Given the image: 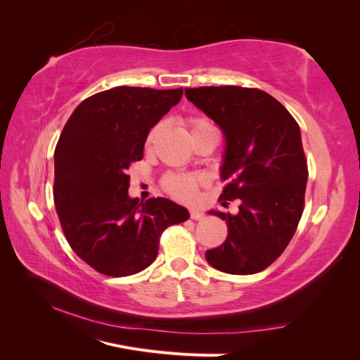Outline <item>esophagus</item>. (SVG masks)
<instances>
[{
    "label": "esophagus",
    "instance_id": "34e87169",
    "mask_svg": "<svg viewBox=\"0 0 360 360\" xmlns=\"http://www.w3.org/2000/svg\"><path fill=\"white\" fill-rule=\"evenodd\" d=\"M189 214H191V219H193V221H202V219H204V213L200 212V210L192 209V210L189 212Z\"/></svg>",
    "mask_w": 360,
    "mask_h": 360
}]
</instances>
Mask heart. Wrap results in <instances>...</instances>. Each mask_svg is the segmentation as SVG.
I'll use <instances>...</instances> for the list:
<instances>
[{
  "label": "heart",
  "mask_w": 360,
  "mask_h": 360,
  "mask_svg": "<svg viewBox=\"0 0 360 360\" xmlns=\"http://www.w3.org/2000/svg\"><path fill=\"white\" fill-rule=\"evenodd\" d=\"M188 124H189L191 135H197V134L204 132V130L214 129L210 124L209 120H205L202 117L189 118ZM158 134H159L158 126L150 130L147 138H146V147H150L155 143ZM201 183H202V180L200 177H195V176H186V174H168V176H165V179H163L162 186L174 198L192 200L195 197V193H197V189Z\"/></svg>",
  "instance_id": "b5f03b06"
}]
</instances>
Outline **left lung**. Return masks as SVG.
<instances>
[{
    "label": "left lung",
    "instance_id": "1",
    "mask_svg": "<svg viewBox=\"0 0 360 360\" xmlns=\"http://www.w3.org/2000/svg\"><path fill=\"white\" fill-rule=\"evenodd\" d=\"M184 93L226 139L219 200H240L237 214L210 212L226 222L228 236L205 258L225 274H258L284 252L303 213L308 163L300 127L284 105L258 89L222 85Z\"/></svg>",
    "mask_w": 360,
    "mask_h": 360
}]
</instances>
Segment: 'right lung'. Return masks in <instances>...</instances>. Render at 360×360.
<instances>
[{"label": "right lung", "mask_w": 360, "mask_h": 360, "mask_svg": "<svg viewBox=\"0 0 360 360\" xmlns=\"http://www.w3.org/2000/svg\"><path fill=\"white\" fill-rule=\"evenodd\" d=\"M183 89L115 86L78 105L53 153V202L75 254L106 276H129L158 257L168 226L189 219L167 198L127 195L129 168L143 159L146 138Z\"/></svg>", "instance_id": "obj_1"}]
</instances>
